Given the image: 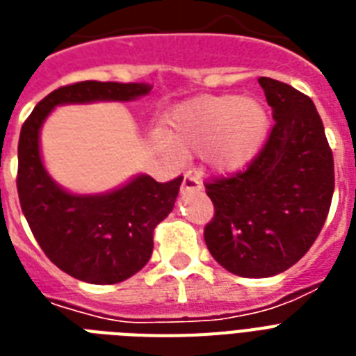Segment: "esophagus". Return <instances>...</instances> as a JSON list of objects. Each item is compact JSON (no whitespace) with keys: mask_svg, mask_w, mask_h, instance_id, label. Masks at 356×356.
Returning <instances> with one entry per match:
<instances>
[{"mask_svg":"<svg viewBox=\"0 0 356 356\" xmlns=\"http://www.w3.org/2000/svg\"><path fill=\"white\" fill-rule=\"evenodd\" d=\"M202 191V184L198 181L197 176L186 175L184 181H181V195H189V193Z\"/></svg>","mask_w":356,"mask_h":356,"instance_id":"1","label":"esophagus"}]
</instances>
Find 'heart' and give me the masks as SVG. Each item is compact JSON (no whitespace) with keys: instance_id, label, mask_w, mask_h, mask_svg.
<instances>
[{"instance_id":"heart-1","label":"heart","mask_w":356,"mask_h":356,"mask_svg":"<svg viewBox=\"0 0 356 356\" xmlns=\"http://www.w3.org/2000/svg\"><path fill=\"white\" fill-rule=\"evenodd\" d=\"M271 131L266 104L239 95H204L178 104L167 118V139L180 152H200L219 175H236L249 167ZM159 143L172 150L167 140Z\"/></svg>"}]
</instances>
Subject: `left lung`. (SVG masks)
<instances>
[{
	"mask_svg": "<svg viewBox=\"0 0 356 356\" xmlns=\"http://www.w3.org/2000/svg\"><path fill=\"white\" fill-rule=\"evenodd\" d=\"M275 126L245 172L206 186L216 206L204 239L227 271L266 278L290 269L321 232L334 193V161L314 102L260 78Z\"/></svg>",
	"mask_w": 356,
	"mask_h": 356,
	"instance_id": "1",
	"label": "left lung"
}]
</instances>
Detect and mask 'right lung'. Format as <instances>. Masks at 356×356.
I'll use <instances>...</instances> for the list:
<instances>
[{
  "label": "right lung",
  "mask_w": 356,
  "mask_h": 356,
  "mask_svg": "<svg viewBox=\"0 0 356 356\" xmlns=\"http://www.w3.org/2000/svg\"><path fill=\"white\" fill-rule=\"evenodd\" d=\"M148 83L79 81L49 92L35 106L18 140V197L38 245L55 266L90 284H117L147 266L154 228L175 208L181 180L159 184L131 176L106 193H74L59 186L40 152V129L55 107L96 102H134Z\"/></svg>",
  "instance_id": "right-lung-1"
}]
</instances>
